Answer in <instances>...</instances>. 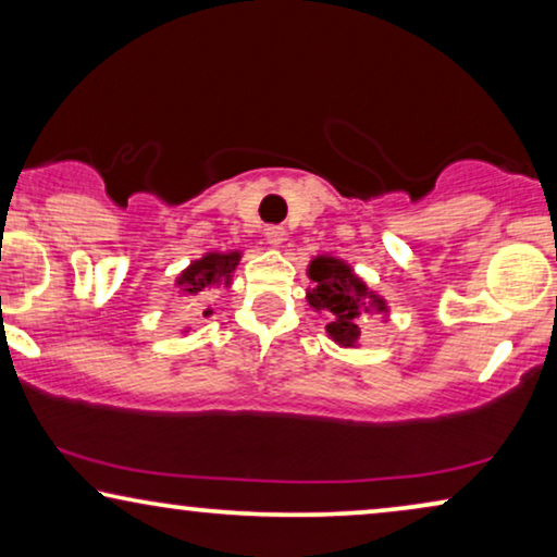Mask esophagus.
<instances>
[{"instance_id": "1", "label": "esophagus", "mask_w": 557, "mask_h": 557, "mask_svg": "<svg viewBox=\"0 0 557 557\" xmlns=\"http://www.w3.org/2000/svg\"><path fill=\"white\" fill-rule=\"evenodd\" d=\"M284 240H286L284 227H278V225L265 227V243H269L271 248H281V243H284Z\"/></svg>"}]
</instances>
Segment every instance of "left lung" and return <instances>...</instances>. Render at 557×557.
I'll list each match as a JSON object with an SVG mask.
<instances>
[{
	"mask_svg": "<svg viewBox=\"0 0 557 557\" xmlns=\"http://www.w3.org/2000/svg\"><path fill=\"white\" fill-rule=\"evenodd\" d=\"M307 301L317 314L326 317V337L345 349L360 347V330L364 319L380 317L387 324L391 307L383 294L368 286V281L357 276L345 258L319 253L307 265Z\"/></svg>",
	"mask_w": 557,
	"mask_h": 557,
	"instance_id": "1",
	"label": "left lung"
}]
</instances>
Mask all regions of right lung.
<instances>
[{
	"label": "right lung",
	"instance_id": "obj_1",
	"mask_svg": "<svg viewBox=\"0 0 557 557\" xmlns=\"http://www.w3.org/2000/svg\"><path fill=\"white\" fill-rule=\"evenodd\" d=\"M243 258V250H208L195 261H189L185 271L177 273L174 278V294L177 299H189L195 304H205L212 294L220 292V288H231L235 269H238ZM215 309L208 307L202 311V317H212ZM193 332V326H185L180 334L187 337Z\"/></svg>",
	"mask_w": 557,
	"mask_h": 557
}]
</instances>
